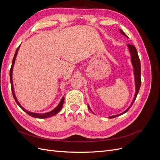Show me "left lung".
Instances as JSON below:
<instances>
[{
	"label": "left lung",
	"mask_w": 160,
	"mask_h": 160,
	"mask_svg": "<svg viewBox=\"0 0 160 160\" xmlns=\"http://www.w3.org/2000/svg\"><path fill=\"white\" fill-rule=\"evenodd\" d=\"M119 31H120V32L122 33L123 35H124L125 37H128L126 34H125L122 30L119 29ZM128 48H129V50L130 51L131 55H132V62L133 66V69H134L135 81V90H136V91H135V97H134L132 103V105L129 106L128 109H127L126 110L123 111V112L122 113L116 115L111 116V117H109V118H116V117H118V116H119V115L127 112V111L130 109V108L132 107L133 103H134L135 99H136L138 93L139 88H140V86H141V82H142V80H141V63H140V60H139V56H138V53L137 49H136V48H135V47L133 45L128 44ZM88 108L90 109L89 106H88Z\"/></svg>",
	"instance_id": "left-lung-1"
}]
</instances>
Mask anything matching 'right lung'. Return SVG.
Returning <instances> with one entry per match:
<instances>
[{"label":"right lung","mask_w":160,"mask_h":160,"mask_svg":"<svg viewBox=\"0 0 160 160\" xmlns=\"http://www.w3.org/2000/svg\"><path fill=\"white\" fill-rule=\"evenodd\" d=\"M19 47H20V46H19L17 50H16V52H15V54H14V57H13V59H12V65H11V70H10V81H11V90H12V95H13V98L14 99V100H15L16 103L18 105L19 107H20L24 111H25V112L28 114L29 115H31V117H33V118H39V119H42V118H50V117H52V116L56 115L57 113H58L60 111V110L62 109V105H63V103H64V100H65V98L64 97H62V98L61 99V101L59 104L58 105L57 107L55 109H53L52 111H50V112L49 113H42V114H38V113H31V112H29V111H26L25 109H24L22 106L19 104V103L18 102V101L16 98V96L15 95H14V89H13V85H12V69H13V65H14V61H15V58L17 57V52L18 51V49Z\"/></svg>","instance_id":"right-lung-1"}]
</instances>
